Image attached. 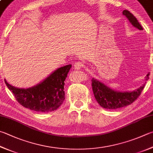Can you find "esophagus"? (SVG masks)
<instances>
[{
	"label": "esophagus",
	"instance_id": "1",
	"mask_svg": "<svg viewBox=\"0 0 153 153\" xmlns=\"http://www.w3.org/2000/svg\"><path fill=\"white\" fill-rule=\"evenodd\" d=\"M74 67L76 69V70H80V68H82L83 67V65H82V63L78 62L74 63Z\"/></svg>",
	"mask_w": 153,
	"mask_h": 153
}]
</instances>
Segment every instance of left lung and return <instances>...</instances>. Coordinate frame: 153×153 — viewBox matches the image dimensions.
<instances>
[{"label": "left lung", "mask_w": 153, "mask_h": 153, "mask_svg": "<svg viewBox=\"0 0 153 153\" xmlns=\"http://www.w3.org/2000/svg\"><path fill=\"white\" fill-rule=\"evenodd\" d=\"M123 14L126 16V18L134 27L139 30H143V27L138 22L136 17L128 10H123ZM149 74L150 73H149L146 75V80H148L149 79ZM91 81L93 93L97 102L102 107L106 109H111V110L125 107L131 105L140 96L145 85V84H144L139 88L132 92L120 93V92L112 90L103 83H101L94 79H92Z\"/></svg>", "instance_id": "8db88e82"}]
</instances>
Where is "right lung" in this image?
Returning a JSON list of instances; mask_svg holds the SVG:
<instances>
[{"instance_id": "add662e5", "label": "right lung", "mask_w": 153, "mask_h": 153, "mask_svg": "<svg viewBox=\"0 0 153 153\" xmlns=\"http://www.w3.org/2000/svg\"><path fill=\"white\" fill-rule=\"evenodd\" d=\"M71 68V65L60 67L40 84L27 89L14 87L6 80L4 82L22 106L36 112H49L56 111L64 101L65 80Z\"/></svg>"}]
</instances>
